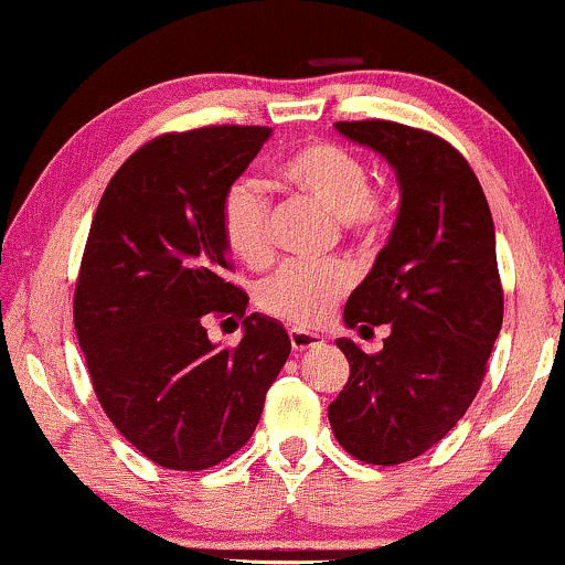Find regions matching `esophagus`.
I'll return each mask as SVG.
<instances>
[{"label": "esophagus", "instance_id": "esophagus-1", "mask_svg": "<svg viewBox=\"0 0 565 565\" xmlns=\"http://www.w3.org/2000/svg\"><path fill=\"white\" fill-rule=\"evenodd\" d=\"M289 342H291V348L297 350V353H302V350L321 345L323 337L313 334V332H302V329H295V332H289Z\"/></svg>", "mask_w": 565, "mask_h": 565}]
</instances>
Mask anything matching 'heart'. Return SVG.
Masks as SVG:
<instances>
[{
	"label": "heart",
	"mask_w": 565,
	"mask_h": 565,
	"mask_svg": "<svg viewBox=\"0 0 565 565\" xmlns=\"http://www.w3.org/2000/svg\"><path fill=\"white\" fill-rule=\"evenodd\" d=\"M274 183L289 196L310 201L361 249H374L393 223V201L372 188L369 167L359 153L327 140H310L276 164ZM220 233L236 260L263 268L274 257L270 244V204L249 180H236L220 199ZM350 289V270L332 263L321 268L284 265L255 291V305L265 316L289 327H316Z\"/></svg>",
	"instance_id": "1"
}]
</instances>
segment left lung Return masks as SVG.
<instances>
[{"label": "left lung", "instance_id": "1", "mask_svg": "<svg viewBox=\"0 0 565 565\" xmlns=\"http://www.w3.org/2000/svg\"><path fill=\"white\" fill-rule=\"evenodd\" d=\"M393 164L401 210L345 323H387L380 353L342 337L350 377L329 404L334 438L366 465H401L436 446L481 391L502 329L494 220L468 159L438 135L398 121H337Z\"/></svg>", "mask_w": 565, "mask_h": 565}]
</instances>
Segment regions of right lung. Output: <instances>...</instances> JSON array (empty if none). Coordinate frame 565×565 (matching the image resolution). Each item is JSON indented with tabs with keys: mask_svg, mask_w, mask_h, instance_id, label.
<instances>
[{
	"mask_svg": "<svg viewBox=\"0 0 565 565\" xmlns=\"http://www.w3.org/2000/svg\"><path fill=\"white\" fill-rule=\"evenodd\" d=\"M270 127L164 132L116 170L84 244L74 327L93 391L116 430L167 470H206L260 423L289 334L228 281L220 199ZM210 315L245 319L238 347L205 337Z\"/></svg>",
	"mask_w": 565,
	"mask_h": 565,
	"instance_id": "add662e5",
	"label": "right lung"
}]
</instances>
